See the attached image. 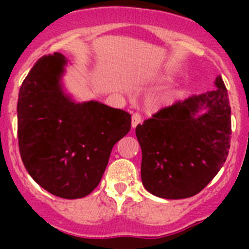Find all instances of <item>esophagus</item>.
Masks as SVG:
<instances>
[{
    "label": "esophagus",
    "mask_w": 249,
    "mask_h": 249,
    "mask_svg": "<svg viewBox=\"0 0 249 249\" xmlns=\"http://www.w3.org/2000/svg\"><path fill=\"white\" fill-rule=\"evenodd\" d=\"M141 121H142V116H141L138 112H135V113L132 114V127H133V128H136L137 124H140Z\"/></svg>",
    "instance_id": "34e87169"
}]
</instances>
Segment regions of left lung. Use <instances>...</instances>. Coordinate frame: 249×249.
I'll return each mask as SVG.
<instances>
[{
	"label": "left lung",
	"mask_w": 249,
	"mask_h": 249,
	"mask_svg": "<svg viewBox=\"0 0 249 249\" xmlns=\"http://www.w3.org/2000/svg\"><path fill=\"white\" fill-rule=\"evenodd\" d=\"M202 107L207 112L196 118ZM231 133L228 92L218 76L214 89L160 108L136 127L144 188L167 199L199 193L227 160Z\"/></svg>",
	"instance_id": "left-lung-1"
}]
</instances>
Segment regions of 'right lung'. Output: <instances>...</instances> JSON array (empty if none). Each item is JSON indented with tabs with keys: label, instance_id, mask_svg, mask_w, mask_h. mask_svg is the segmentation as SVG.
Instances as JSON below:
<instances>
[{
	"label": "right lung",
	"instance_id": "right-lung-1",
	"mask_svg": "<svg viewBox=\"0 0 249 249\" xmlns=\"http://www.w3.org/2000/svg\"><path fill=\"white\" fill-rule=\"evenodd\" d=\"M61 53L43 56L22 82L17 103L19 155L39 186L61 198H82L101 182L113 146L131 129V114L100 102L74 103L59 77Z\"/></svg>",
	"mask_w": 249,
	"mask_h": 249
}]
</instances>
